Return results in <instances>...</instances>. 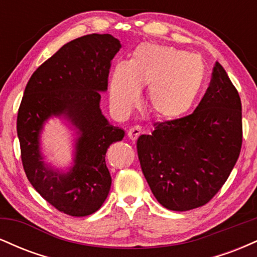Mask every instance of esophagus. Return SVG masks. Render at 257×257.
Listing matches in <instances>:
<instances>
[{"label": "esophagus", "mask_w": 257, "mask_h": 257, "mask_svg": "<svg viewBox=\"0 0 257 257\" xmlns=\"http://www.w3.org/2000/svg\"><path fill=\"white\" fill-rule=\"evenodd\" d=\"M141 134V128L139 125H135V126H132L131 129H129L128 132V138L131 139V140L135 141L137 139L139 138V135Z\"/></svg>", "instance_id": "1"}]
</instances>
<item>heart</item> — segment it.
<instances>
[{
    "label": "heart",
    "instance_id": "heart-1",
    "mask_svg": "<svg viewBox=\"0 0 257 257\" xmlns=\"http://www.w3.org/2000/svg\"><path fill=\"white\" fill-rule=\"evenodd\" d=\"M205 79L198 55L173 47L143 44L128 63H118L110 77V99L119 113H128L147 88L146 104L162 119H175L192 107Z\"/></svg>",
    "mask_w": 257,
    "mask_h": 257
}]
</instances>
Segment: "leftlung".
<instances>
[{
	"label": "left lung",
	"instance_id": "left-lung-1",
	"mask_svg": "<svg viewBox=\"0 0 257 257\" xmlns=\"http://www.w3.org/2000/svg\"><path fill=\"white\" fill-rule=\"evenodd\" d=\"M241 102L221 65L193 113L156 123L138 139L141 169L164 208L187 211L206 204L228 179L240 153Z\"/></svg>",
	"mask_w": 257,
	"mask_h": 257
}]
</instances>
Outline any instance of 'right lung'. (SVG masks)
Here are the masks:
<instances>
[{"instance_id":"1","label":"right lung","mask_w":257,"mask_h":257,"mask_svg":"<svg viewBox=\"0 0 257 257\" xmlns=\"http://www.w3.org/2000/svg\"><path fill=\"white\" fill-rule=\"evenodd\" d=\"M120 47L108 34L64 44L32 73L18 111L17 133L29 181L49 204L71 216L95 213L110 192L106 151L124 138V131L106 119L100 100ZM52 116L65 119L75 131L73 164L66 171L46 164L40 151V134Z\"/></svg>"}]
</instances>
